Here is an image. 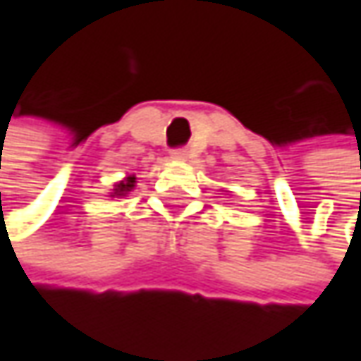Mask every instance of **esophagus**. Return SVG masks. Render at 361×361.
Masks as SVG:
<instances>
[{"instance_id": "34e87169", "label": "esophagus", "mask_w": 361, "mask_h": 361, "mask_svg": "<svg viewBox=\"0 0 361 361\" xmlns=\"http://www.w3.org/2000/svg\"><path fill=\"white\" fill-rule=\"evenodd\" d=\"M185 157H188V151H185V149H173V151H171V159L183 161Z\"/></svg>"}]
</instances>
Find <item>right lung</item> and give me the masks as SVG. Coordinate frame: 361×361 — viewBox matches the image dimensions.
<instances>
[{
	"label": "right lung",
	"mask_w": 361,
	"mask_h": 361,
	"mask_svg": "<svg viewBox=\"0 0 361 361\" xmlns=\"http://www.w3.org/2000/svg\"><path fill=\"white\" fill-rule=\"evenodd\" d=\"M133 188H135V178H126L124 181L116 183V188H114L112 196H124V194H128Z\"/></svg>",
	"instance_id": "obj_1"
}]
</instances>
